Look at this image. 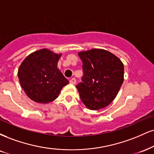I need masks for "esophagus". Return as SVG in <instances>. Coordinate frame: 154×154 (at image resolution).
I'll list each match as a JSON object with an SVG mask.
<instances>
[{"label":"esophagus","instance_id":"esophagus-1","mask_svg":"<svg viewBox=\"0 0 154 154\" xmlns=\"http://www.w3.org/2000/svg\"><path fill=\"white\" fill-rule=\"evenodd\" d=\"M69 82L72 85H75L76 84V79L75 78H72L69 80Z\"/></svg>","mask_w":154,"mask_h":154}]
</instances>
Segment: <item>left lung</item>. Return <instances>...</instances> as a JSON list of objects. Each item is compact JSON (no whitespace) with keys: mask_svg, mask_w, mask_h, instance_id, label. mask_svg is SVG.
<instances>
[{"mask_svg":"<svg viewBox=\"0 0 154 154\" xmlns=\"http://www.w3.org/2000/svg\"><path fill=\"white\" fill-rule=\"evenodd\" d=\"M84 76L77 85L80 98L88 109L97 110L110 105L124 80V65L107 50L92 49L79 51Z\"/></svg>","mask_w":154,"mask_h":154,"instance_id":"obj_1","label":"left lung"}]
</instances>
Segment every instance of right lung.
Wrapping results in <instances>:
<instances>
[{
	"mask_svg": "<svg viewBox=\"0 0 154 154\" xmlns=\"http://www.w3.org/2000/svg\"><path fill=\"white\" fill-rule=\"evenodd\" d=\"M62 54L48 49L34 51L19 66L18 77L21 88L31 100L47 104L54 100L61 90L69 83L57 63Z\"/></svg>",
	"mask_w": 154,
	"mask_h": 154,
	"instance_id": "right-lung-1",
	"label": "right lung"
}]
</instances>
